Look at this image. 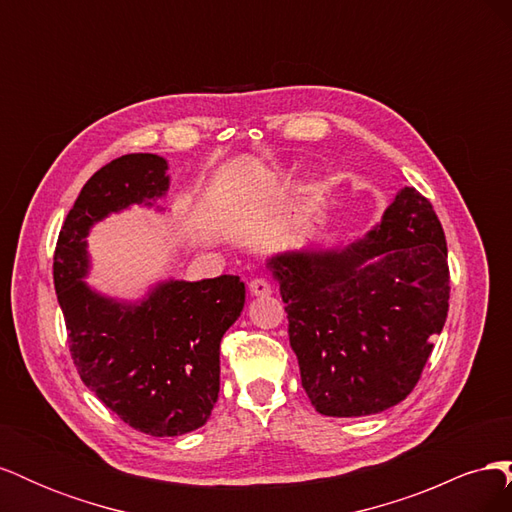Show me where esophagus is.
Returning a JSON list of instances; mask_svg holds the SVG:
<instances>
[{
	"label": "esophagus",
	"mask_w": 512,
	"mask_h": 512,
	"mask_svg": "<svg viewBox=\"0 0 512 512\" xmlns=\"http://www.w3.org/2000/svg\"><path fill=\"white\" fill-rule=\"evenodd\" d=\"M250 292H252V297H269L271 284L265 280V277H254V280L250 282Z\"/></svg>",
	"instance_id": "esophagus-1"
}]
</instances>
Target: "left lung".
<instances>
[{
  "label": "left lung",
  "mask_w": 512,
  "mask_h": 512,
  "mask_svg": "<svg viewBox=\"0 0 512 512\" xmlns=\"http://www.w3.org/2000/svg\"><path fill=\"white\" fill-rule=\"evenodd\" d=\"M267 267L316 412L367 416L410 395L451 292L444 230L425 196L401 188L363 239L275 254Z\"/></svg>",
  "instance_id": "left-lung-1"
}]
</instances>
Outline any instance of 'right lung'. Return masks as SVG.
Returning a JSON list of instances; mask_svg holds the SVG:
<instances>
[{
  "instance_id": "1",
  "label": "right lung",
  "mask_w": 512,
  "mask_h": 512,
  "mask_svg": "<svg viewBox=\"0 0 512 512\" xmlns=\"http://www.w3.org/2000/svg\"><path fill=\"white\" fill-rule=\"evenodd\" d=\"M166 170L168 162L156 153H130L102 166L61 226L53 262L81 380L123 423L156 438L207 423L220 393V342L245 303L237 275L164 280L134 303L85 282L89 230L132 205L156 207L170 185Z\"/></svg>"
}]
</instances>
